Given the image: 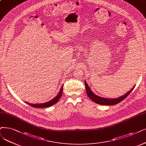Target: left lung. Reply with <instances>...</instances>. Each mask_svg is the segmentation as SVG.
Wrapping results in <instances>:
<instances>
[{"label": "left lung", "instance_id": "left-lung-1", "mask_svg": "<svg viewBox=\"0 0 146 146\" xmlns=\"http://www.w3.org/2000/svg\"><path fill=\"white\" fill-rule=\"evenodd\" d=\"M84 84L86 86L87 95L89 96V98L90 99H91V100H92L93 102H95L96 104H101V105H106V106H113V105H115V104L120 102L121 101L125 100V99L130 94L131 92L134 89V87H133L130 91L126 93L125 95L119 97V98L107 99V98H104L95 95L94 93H93L90 89L89 87L88 84H87L86 81H84Z\"/></svg>", "mask_w": 146, "mask_h": 146}]
</instances>
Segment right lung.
Listing matches in <instances>:
<instances>
[{
  "label": "right lung",
  "mask_w": 146,
  "mask_h": 146,
  "mask_svg": "<svg viewBox=\"0 0 146 146\" xmlns=\"http://www.w3.org/2000/svg\"><path fill=\"white\" fill-rule=\"evenodd\" d=\"M62 92H63V86H62L61 89L60 90V92L58 93V95L54 98L53 100L47 102H45L44 104H29L28 102H26V104H27L29 106H31V107H35V108H46V107H50L53 105L55 104L56 102H58V101L59 100V99L61 98L62 96Z\"/></svg>",
  "instance_id": "right-lung-1"
}]
</instances>
